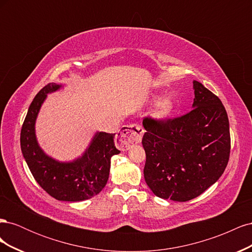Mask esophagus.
Segmentation results:
<instances>
[{
	"label": "esophagus",
	"instance_id": "34e87169",
	"mask_svg": "<svg viewBox=\"0 0 252 252\" xmlns=\"http://www.w3.org/2000/svg\"><path fill=\"white\" fill-rule=\"evenodd\" d=\"M143 133L144 129L139 124H130L125 126L118 134L116 144L121 149L127 150L132 145L141 142Z\"/></svg>",
	"mask_w": 252,
	"mask_h": 252
}]
</instances>
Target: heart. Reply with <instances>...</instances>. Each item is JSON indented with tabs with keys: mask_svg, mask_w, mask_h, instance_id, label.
I'll return each mask as SVG.
<instances>
[{
	"mask_svg": "<svg viewBox=\"0 0 252 252\" xmlns=\"http://www.w3.org/2000/svg\"><path fill=\"white\" fill-rule=\"evenodd\" d=\"M174 108V103L169 96H165L159 100L157 106L156 114L159 118H164L169 116Z\"/></svg>",
	"mask_w": 252,
	"mask_h": 252,
	"instance_id": "1",
	"label": "heart"
}]
</instances>
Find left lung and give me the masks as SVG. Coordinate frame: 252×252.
Instances as JSON below:
<instances>
[{
    "label": "left lung",
    "instance_id": "left-lung-1",
    "mask_svg": "<svg viewBox=\"0 0 252 252\" xmlns=\"http://www.w3.org/2000/svg\"><path fill=\"white\" fill-rule=\"evenodd\" d=\"M192 110L174 119L143 120L144 178L157 196L187 202L223 174L230 156L229 121L224 105L193 81Z\"/></svg>",
    "mask_w": 252,
    "mask_h": 252
}]
</instances>
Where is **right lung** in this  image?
Here are the masks:
<instances>
[{"mask_svg": "<svg viewBox=\"0 0 252 252\" xmlns=\"http://www.w3.org/2000/svg\"><path fill=\"white\" fill-rule=\"evenodd\" d=\"M49 83L29 106L21 129V149L34 180L59 201L79 202L101 192L108 181L111 157L120 154L114 145L116 133L97 132L84 156L71 163H60L44 154L37 145L34 123L48 93L60 88Z\"/></svg>", "mask_w": 252, "mask_h": 252, "instance_id": "obj_1", "label": "right lung"}]
</instances>
